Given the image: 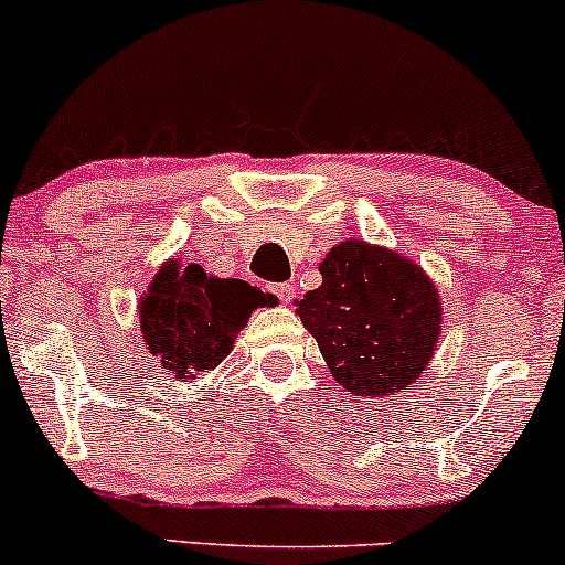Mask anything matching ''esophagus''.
<instances>
[{"mask_svg":"<svg viewBox=\"0 0 565 565\" xmlns=\"http://www.w3.org/2000/svg\"><path fill=\"white\" fill-rule=\"evenodd\" d=\"M269 290H271V294H275L277 299H280L282 303H288L290 299H294V282H275Z\"/></svg>","mask_w":565,"mask_h":565,"instance_id":"obj_1","label":"esophagus"}]
</instances>
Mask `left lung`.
Instances as JSON below:
<instances>
[{
    "instance_id": "left-lung-1",
    "label": "left lung",
    "mask_w": 565,
    "mask_h": 565,
    "mask_svg": "<svg viewBox=\"0 0 565 565\" xmlns=\"http://www.w3.org/2000/svg\"><path fill=\"white\" fill-rule=\"evenodd\" d=\"M322 285L299 301L333 379L358 397L401 392L427 367L440 299L416 264L350 239L326 256Z\"/></svg>"
}]
</instances>
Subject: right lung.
<instances>
[{
	"label": "right lung",
	"mask_w": 565,
	"mask_h": 565,
	"mask_svg": "<svg viewBox=\"0 0 565 565\" xmlns=\"http://www.w3.org/2000/svg\"><path fill=\"white\" fill-rule=\"evenodd\" d=\"M269 301L245 280H218L200 264L168 262L141 299V331L149 352L181 382L218 365L253 309Z\"/></svg>",
	"instance_id": "1"
}]
</instances>
